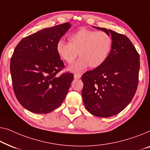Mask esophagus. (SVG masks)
I'll return each instance as SVG.
<instances>
[{"mask_svg":"<svg viewBox=\"0 0 150 150\" xmlns=\"http://www.w3.org/2000/svg\"><path fill=\"white\" fill-rule=\"evenodd\" d=\"M81 77V75L80 74H78V73H76V74L74 75V78L75 79H80Z\"/></svg>","mask_w":150,"mask_h":150,"instance_id":"34e87169","label":"esophagus"}]
</instances>
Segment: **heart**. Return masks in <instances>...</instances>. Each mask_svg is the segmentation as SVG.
<instances>
[{
	"label": "heart",
	"mask_w": 150,
	"mask_h": 150,
	"mask_svg": "<svg viewBox=\"0 0 150 150\" xmlns=\"http://www.w3.org/2000/svg\"><path fill=\"white\" fill-rule=\"evenodd\" d=\"M113 41L108 33L87 28H81L69 37V42L60 39L57 42L56 52L65 62H73L69 67L74 73L81 72L88 67L97 68L102 65L111 51Z\"/></svg>",
	"instance_id": "1"
}]
</instances>
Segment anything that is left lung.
Wrapping results in <instances>:
<instances>
[{"label":"left lung","mask_w":150,"mask_h":150,"mask_svg":"<svg viewBox=\"0 0 150 150\" xmlns=\"http://www.w3.org/2000/svg\"><path fill=\"white\" fill-rule=\"evenodd\" d=\"M94 28L111 36L113 46L107 60L82 75V98L91 114L109 117L121 112L135 94L140 67L139 55L125 35Z\"/></svg>","instance_id":"obj_1"}]
</instances>
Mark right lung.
I'll return each mask as SVG.
<instances>
[{
	"label": "right lung",
	"instance_id": "obj_1",
	"mask_svg": "<svg viewBox=\"0 0 150 150\" xmlns=\"http://www.w3.org/2000/svg\"><path fill=\"white\" fill-rule=\"evenodd\" d=\"M71 26L67 22L42 29L21 40L14 50L10 63L14 93L31 112H51L68 93L73 75H57L64 66L56 44Z\"/></svg>",
	"mask_w": 150,
	"mask_h": 150
}]
</instances>
